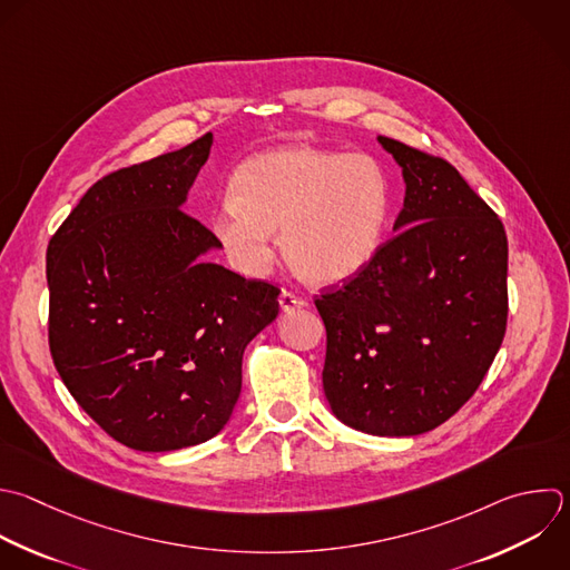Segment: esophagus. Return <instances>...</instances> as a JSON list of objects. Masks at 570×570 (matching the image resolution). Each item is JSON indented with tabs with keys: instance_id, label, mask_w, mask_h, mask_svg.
<instances>
[{
	"instance_id": "obj_1",
	"label": "esophagus",
	"mask_w": 570,
	"mask_h": 570,
	"mask_svg": "<svg viewBox=\"0 0 570 570\" xmlns=\"http://www.w3.org/2000/svg\"><path fill=\"white\" fill-rule=\"evenodd\" d=\"M278 303H281V309H283V312H294V309L307 307V301H305V298H301V296H296V294H292V292H287V289L281 292Z\"/></svg>"
}]
</instances>
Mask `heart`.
Segmentation results:
<instances>
[{
    "label": "heart",
    "instance_id": "1",
    "mask_svg": "<svg viewBox=\"0 0 570 570\" xmlns=\"http://www.w3.org/2000/svg\"><path fill=\"white\" fill-rule=\"evenodd\" d=\"M229 196L212 229L232 261L249 274L265 272L283 229L287 263L318 287L343 285L370 267L392 205L390 178L374 158L309 145L247 158Z\"/></svg>",
    "mask_w": 570,
    "mask_h": 570
}]
</instances>
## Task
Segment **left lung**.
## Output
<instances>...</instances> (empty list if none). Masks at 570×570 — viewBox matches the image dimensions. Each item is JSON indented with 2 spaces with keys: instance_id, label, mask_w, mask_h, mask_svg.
<instances>
[{
  "instance_id": "left-lung-1",
  "label": "left lung",
  "mask_w": 570,
  "mask_h": 570,
  "mask_svg": "<svg viewBox=\"0 0 570 570\" xmlns=\"http://www.w3.org/2000/svg\"><path fill=\"white\" fill-rule=\"evenodd\" d=\"M376 140L401 167L403 209L370 267L314 301L327 330L323 390L345 425L416 436L474 394L499 352L508 240L450 163Z\"/></svg>"
}]
</instances>
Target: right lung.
I'll return each mask as SVG.
<instances>
[{
  "label": "right lung",
  "instance_id": "obj_1",
  "mask_svg": "<svg viewBox=\"0 0 570 570\" xmlns=\"http://www.w3.org/2000/svg\"><path fill=\"white\" fill-rule=\"evenodd\" d=\"M214 136L98 180L49 243V343L80 407L116 441L171 452L216 436L278 289L207 261L185 207Z\"/></svg>",
  "mask_w": 570,
  "mask_h": 570
}]
</instances>
